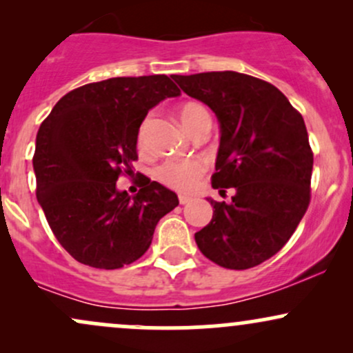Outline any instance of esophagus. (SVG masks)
<instances>
[{"instance_id":"obj_1","label":"esophagus","mask_w":353,"mask_h":353,"mask_svg":"<svg viewBox=\"0 0 353 353\" xmlns=\"http://www.w3.org/2000/svg\"><path fill=\"white\" fill-rule=\"evenodd\" d=\"M179 202H181L182 205H184V204H189V202H190V197H188V196H182V194H181V196H179Z\"/></svg>"}]
</instances>
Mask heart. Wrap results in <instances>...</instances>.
<instances>
[{"label":"heart","instance_id":"b5f03b06","mask_svg":"<svg viewBox=\"0 0 353 353\" xmlns=\"http://www.w3.org/2000/svg\"><path fill=\"white\" fill-rule=\"evenodd\" d=\"M177 114L182 125L192 134L201 124L210 123V114L204 104L189 101L177 109ZM148 124L149 117H145L143 123L137 128L136 145L141 152L148 148ZM205 172V163L201 159H171L165 161L156 169V177L161 184L168 188L179 190V192H190L196 189L197 182Z\"/></svg>","mask_w":353,"mask_h":353}]
</instances>
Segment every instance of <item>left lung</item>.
Instances as JSON below:
<instances>
[{
  "label": "left lung",
  "instance_id": "left-lung-1",
  "mask_svg": "<svg viewBox=\"0 0 353 353\" xmlns=\"http://www.w3.org/2000/svg\"><path fill=\"white\" fill-rule=\"evenodd\" d=\"M172 79L221 123L212 188H234L232 202L209 199L212 219L196 232L209 261L244 270L287 244L310 204L314 152L301 112L274 84L236 71Z\"/></svg>",
  "mask_w": 353,
  "mask_h": 353
}]
</instances>
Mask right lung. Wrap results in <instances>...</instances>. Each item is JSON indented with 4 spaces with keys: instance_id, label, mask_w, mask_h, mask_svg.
<instances>
[{
    "instance_id": "obj_1",
    "label": "right lung",
    "mask_w": 353,
    "mask_h": 353,
    "mask_svg": "<svg viewBox=\"0 0 353 353\" xmlns=\"http://www.w3.org/2000/svg\"><path fill=\"white\" fill-rule=\"evenodd\" d=\"M172 78V76H171ZM165 74L111 78L64 94L36 136V197L66 252L96 269L143 257L161 217L179 204L172 190L141 174L134 197L119 192L132 176L136 134L145 114L181 91Z\"/></svg>"
}]
</instances>
